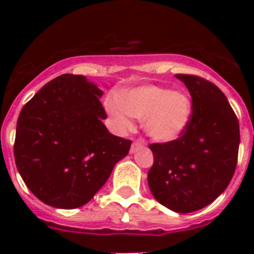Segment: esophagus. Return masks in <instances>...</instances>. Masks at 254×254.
Segmentation results:
<instances>
[{
	"label": "esophagus",
	"mask_w": 254,
	"mask_h": 254,
	"mask_svg": "<svg viewBox=\"0 0 254 254\" xmlns=\"http://www.w3.org/2000/svg\"><path fill=\"white\" fill-rule=\"evenodd\" d=\"M141 147H143L142 141H134L131 145V150H129V151H131V154H133V152H136L137 150H140Z\"/></svg>",
	"instance_id": "1"
}]
</instances>
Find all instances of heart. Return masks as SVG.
<instances>
[{
    "label": "heart",
    "mask_w": 254,
    "mask_h": 254,
    "mask_svg": "<svg viewBox=\"0 0 254 254\" xmlns=\"http://www.w3.org/2000/svg\"><path fill=\"white\" fill-rule=\"evenodd\" d=\"M107 112L120 131L132 128L131 116L143 121V129L158 142L176 140L187 128L192 114V102L185 91H172L145 85L113 96L107 102Z\"/></svg>",
    "instance_id": "heart-1"
}]
</instances>
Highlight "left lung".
<instances>
[{"mask_svg":"<svg viewBox=\"0 0 254 254\" xmlns=\"http://www.w3.org/2000/svg\"><path fill=\"white\" fill-rule=\"evenodd\" d=\"M192 96V114L179 138L150 145L147 174L152 196L179 214L210 205L234 176L241 142L239 122L219 87L193 75H176Z\"/></svg>","mask_w":254,"mask_h":254,"instance_id":"obj_1","label":"left lung"}]
</instances>
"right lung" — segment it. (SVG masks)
I'll list each match as a JSON object with an SVG mask.
<instances>
[{"label": "right lung", "mask_w": 254, "mask_h": 254, "mask_svg": "<svg viewBox=\"0 0 254 254\" xmlns=\"http://www.w3.org/2000/svg\"><path fill=\"white\" fill-rule=\"evenodd\" d=\"M103 91L81 75L44 85L17 118L13 145L22 181L56 208L84 206L105 185L131 141L114 136L103 120Z\"/></svg>", "instance_id": "right-lung-1"}]
</instances>
